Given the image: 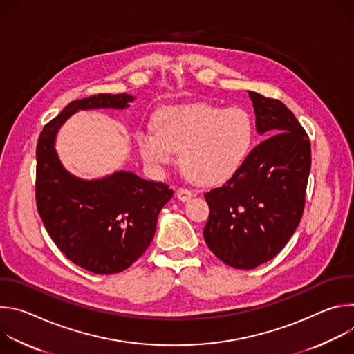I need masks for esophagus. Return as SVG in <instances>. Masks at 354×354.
<instances>
[{
  "mask_svg": "<svg viewBox=\"0 0 354 354\" xmlns=\"http://www.w3.org/2000/svg\"><path fill=\"white\" fill-rule=\"evenodd\" d=\"M176 196H178L179 200L187 201L190 197L194 196V192L190 190V189H186V187H179V189L176 190Z\"/></svg>",
  "mask_w": 354,
  "mask_h": 354,
  "instance_id": "esophagus-1",
  "label": "esophagus"
}]
</instances>
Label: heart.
I'll list each match as a JSON object with an SVG mask.
<instances>
[{"label":"heart","instance_id":"obj_1","mask_svg":"<svg viewBox=\"0 0 354 354\" xmlns=\"http://www.w3.org/2000/svg\"><path fill=\"white\" fill-rule=\"evenodd\" d=\"M254 137V120L246 111L196 102L158 111L156 127L138 130L137 144L151 165H167L180 151V168L189 179L217 185L241 168Z\"/></svg>","mask_w":354,"mask_h":354}]
</instances>
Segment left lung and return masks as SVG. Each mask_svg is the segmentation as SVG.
<instances>
[{
    "label": "left lung",
    "instance_id": "obj_1",
    "mask_svg": "<svg viewBox=\"0 0 354 354\" xmlns=\"http://www.w3.org/2000/svg\"><path fill=\"white\" fill-rule=\"evenodd\" d=\"M257 131L268 137L241 168L205 194L210 214L203 236L213 254L235 269L273 259L299 224L311 168L308 134L279 99L248 91Z\"/></svg>",
    "mask_w": 354,
    "mask_h": 354
}]
</instances>
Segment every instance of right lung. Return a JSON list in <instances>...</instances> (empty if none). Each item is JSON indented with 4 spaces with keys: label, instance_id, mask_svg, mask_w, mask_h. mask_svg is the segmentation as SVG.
<instances>
[{
    "label": "right lung",
    "instance_id": "obj_1",
    "mask_svg": "<svg viewBox=\"0 0 354 354\" xmlns=\"http://www.w3.org/2000/svg\"><path fill=\"white\" fill-rule=\"evenodd\" d=\"M134 96L99 93L73 100L41 130L36 147V205L53 242L77 266L95 274L130 268L154 238L161 209L174 196L162 182L119 171L81 179L59 160L56 137L78 111L126 109Z\"/></svg>",
    "mask_w": 354,
    "mask_h": 354
}]
</instances>
